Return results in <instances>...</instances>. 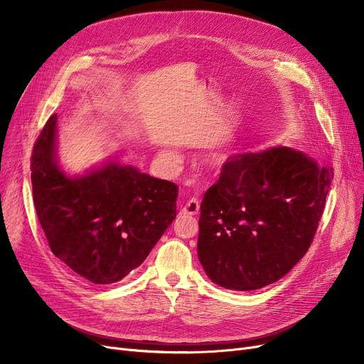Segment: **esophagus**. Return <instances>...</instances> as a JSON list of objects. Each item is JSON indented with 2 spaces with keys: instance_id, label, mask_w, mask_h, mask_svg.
Listing matches in <instances>:
<instances>
[{
  "instance_id": "obj_1",
  "label": "esophagus",
  "mask_w": 364,
  "mask_h": 364,
  "mask_svg": "<svg viewBox=\"0 0 364 364\" xmlns=\"http://www.w3.org/2000/svg\"><path fill=\"white\" fill-rule=\"evenodd\" d=\"M199 208H200L199 200L195 199V198H192L190 200H187V203L183 206L181 211H183L184 214H188V215H196V214L199 213Z\"/></svg>"
}]
</instances>
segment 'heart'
Instances as JSON below:
<instances>
[{"label": "heart", "mask_w": 364, "mask_h": 364, "mask_svg": "<svg viewBox=\"0 0 364 364\" xmlns=\"http://www.w3.org/2000/svg\"><path fill=\"white\" fill-rule=\"evenodd\" d=\"M166 156H168V159L171 161V162H176L177 159H178V155L176 151H172V150H168L166 151Z\"/></svg>", "instance_id": "1"}]
</instances>
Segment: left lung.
I'll list each match as a JSON object with an SVG mask.
<instances>
[{
	"label": "left lung",
	"mask_w": 364,
	"mask_h": 364,
	"mask_svg": "<svg viewBox=\"0 0 364 364\" xmlns=\"http://www.w3.org/2000/svg\"><path fill=\"white\" fill-rule=\"evenodd\" d=\"M332 180L331 166L286 146L232 156L200 203L206 276L255 291L288 274L313 242Z\"/></svg>",
	"instance_id": "8db88e82"
}]
</instances>
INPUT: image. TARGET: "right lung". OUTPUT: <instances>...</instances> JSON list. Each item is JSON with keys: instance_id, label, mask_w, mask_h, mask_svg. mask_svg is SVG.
Returning <instances> with one entry per match:
<instances>
[{"instance_id": "1", "label": "right lung", "mask_w": 364, "mask_h": 364, "mask_svg": "<svg viewBox=\"0 0 364 364\" xmlns=\"http://www.w3.org/2000/svg\"><path fill=\"white\" fill-rule=\"evenodd\" d=\"M57 139L53 114L31 159L33 203L50 250L91 283L119 282L141 265L174 221L178 187L124 165L119 156L68 174Z\"/></svg>"}]
</instances>
